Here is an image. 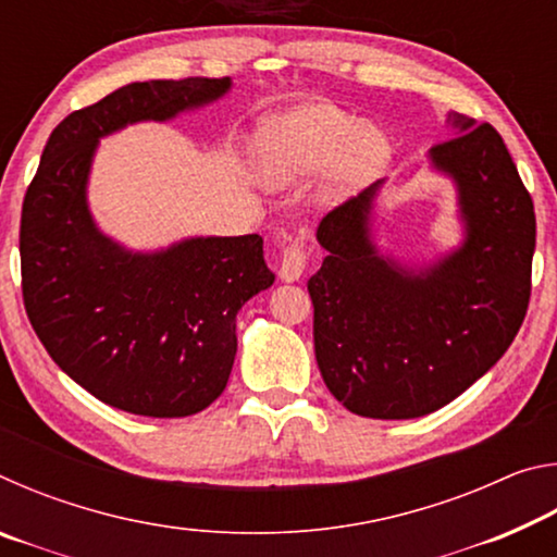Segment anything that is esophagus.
Instances as JSON below:
<instances>
[{"label": "esophagus", "instance_id": "1", "mask_svg": "<svg viewBox=\"0 0 557 557\" xmlns=\"http://www.w3.org/2000/svg\"><path fill=\"white\" fill-rule=\"evenodd\" d=\"M307 260H309L307 240H305V235H299V238L287 243L285 256H282V262H280V280L297 282L301 275H305Z\"/></svg>", "mask_w": 557, "mask_h": 557}]
</instances>
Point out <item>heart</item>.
<instances>
[{"label":"heart","mask_w":557,"mask_h":557,"mask_svg":"<svg viewBox=\"0 0 557 557\" xmlns=\"http://www.w3.org/2000/svg\"><path fill=\"white\" fill-rule=\"evenodd\" d=\"M391 143L334 106H305L272 117L260 132L258 166L270 186H287L332 164L326 191L348 196L383 172Z\"/></svg>","instance_id":"obj_1"}]
</instances>
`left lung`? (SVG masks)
I'll return each instance as SVG.
<instances>
[{"label": "left lung", "instance_id": "obj_1", "mask_svg": "<svg viewBox=\"0 0 557 557\" xmlns=\"http://www.w3.org/2000/svg\"><path fill=\"white\" fill-rule=\"evenodd\" d=\"M430 166L457 188L465 238L422 268L373 240L375 182L326 213V258L307 282L314 351L326 388L361 418L410 420L440 410L506 354L531 299L535 213L492 125L449 112Z\"/></svg>", "mask_w": 557, "mask_h": 557}]
</instances>
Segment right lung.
<instances>
[{"label": "right lung", "instance_id": "1", "mask_svg": "<svg viewBox=\"0 0 557 557\" xmlns=\"http://www.w3.org/2000/svg\"><path fill=\"white\" fill-rule=\"evenodd\" d=\"M231 78L129 83L51 132L22 206V292L36 336L98 400L186 418L219 398L238 351L235 314L275 275L260 235H196L137 252L98 228L88 178L98 143L135 122L209 106Z\"/></svg>", "mask_w": 557, "mask_h": 557}]
</instances>
